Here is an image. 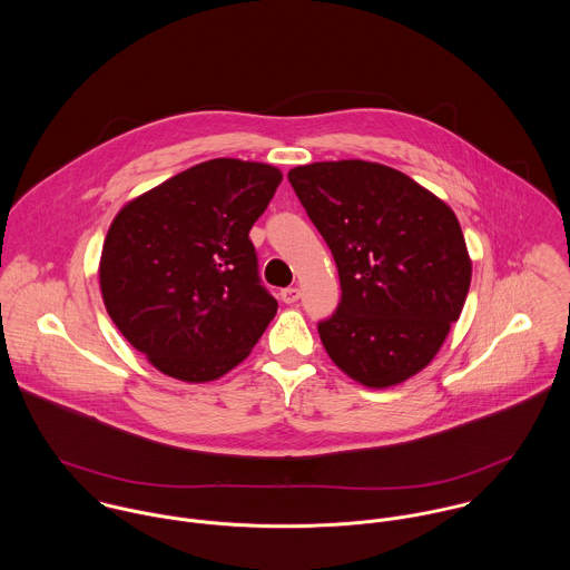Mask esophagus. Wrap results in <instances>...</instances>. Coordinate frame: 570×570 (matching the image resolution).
I'll return each instance as SVG.
<instances>
[{
	"label": "esophagus",
	"instance_id": "34e87169",
	"mask_svg": "<svg viewBox=\"0 0 570 570\" xmlns=\"http://www.w3.org/2000/svg\"><path fill=\"white\" fill-rule=\"evenodd\" d=\"M281 301L283 303H287V305H292V303H296L298 298H301V292L296 289V287H285V289H281Z\"/></svg>",
	"mask_w": 570,
	"mask_h": 570
}]
</instances>
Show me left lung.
Segmentation results:
<instances>
[{"label": "left lung", "instance_id": "8db88e82", "mask_svg": "<svg viewBox=\"0 0 570 570\" xmlns=\"http://www.w3.org/2000/svg\"><path fill=\"white\" fill-rule=\"evenodd\" d=\"M340 274L318 333L333 364L368 389L423 371L459 321L472 261L454 210L402 170L364 160L287 173Z\"/></svg>", "mask_w": 570, "mask_h": 570}]
</instances>
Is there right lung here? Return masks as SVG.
<instances>
[{
  "instance_id": "add662e5",
  "label": "right lung",
  "mask_w": 570,
  "mask_h": 570,
  "mask_svg": "<svg viewBox=\"0 0 570 570\" xmlns=\"http://www.w3.org/2000/svg\"><path fill=\"white\" fill-rule=\"evenodd\" d=\"M281 179L272 164L217 158L173 175L114 217L100 294L114 325L164 375L219 380L276 316L247 235Z\"/></svg>"
}]
</instances>
